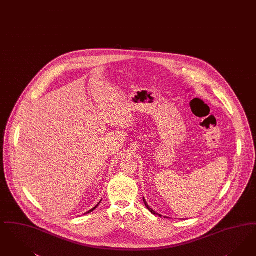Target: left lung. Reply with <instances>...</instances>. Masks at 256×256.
Returning <instances> with one entry per match:
<instances>
[{"label":"left lung","instance_id":"1","mask_svg":"<svg viewBox=\"0 0 256 256\" xmlns=\"http://www.w3.org/2000/svg\"><path fill=\"white\" fill-rule=\"evenodd\" d=\"M143 200H144V204H146V208H148V210H150V212H152V214H156V212H154V210H152V208H150V206H148V203H146V200H144V198H143ZM160 216H161V215H160Z\"/></svg>","mask_w":256,"mask_h":256}]
</instances>
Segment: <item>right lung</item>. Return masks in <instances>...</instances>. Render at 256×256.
Here are the masks:
<instances>
[{
  "instance_id": "obj_1",
  "label": "right lung",
  "mask_w": 256,
  "mask_h": 256,
  "mask_svg": "<svg viewBox=\"0 0 256 256\" xmlns=\"http://www.w3.org/2000/svg\"><path fill=\"white\" fill-rule=\"evenodd\" d=\"M101 201H102V200H101ZM101 201H100V202H99V204H100V203H101ZM99 204H97V206H94V208H92V210H88V212H86V214H90V212H93V210H95V208H97V206H99Z\"/></svg>"
}]
</instances>
